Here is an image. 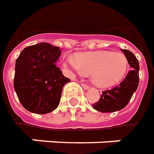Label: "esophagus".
I'll return each mask as SVG.
<instances>
[{"mask_svg": "<svg viewBox=\"0 0 154 154\" xmlns=\"http://www.w3.org/2000/svg\"><path fill=\"white\" fill-rule=\"evenodd\" d=\"M81 86H82L83 88H85V89H89V86L87 85H85V84H81Z\"/></svg>", "mask_w": 154, "mask_h": 154, "instance_id": "34e87169", "label": "esophagus"}]
</instances>
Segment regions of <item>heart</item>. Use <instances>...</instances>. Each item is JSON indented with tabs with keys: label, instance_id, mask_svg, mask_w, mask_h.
I'll return each mask as SVG.
<instances>
[{
	"label": "heart",
	"instance_id": "1",
	"mask_svg": "<svg viewBox=\"0 0 154 154\" xmlns=\"http://www.w3.org/2000/svg\"><path fill=\"white\" fill-rule=\"evenodd\" d=\"M65 65L80 75L90 74L96 85L108 87L119 83L128 68L126 56L120 52L107 51L86 52L77 57L66 56Z\"/></svg>",
	"mask_w": 154,
	"mask_h": 154
}]
</instances>
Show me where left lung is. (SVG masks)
<instances>
[{"label": "left lung", "instance_id": "1", "mask_svg": "<svg viewBox=\"0 0 154 154\" xmlns=\"http://www.w3.org/2000/svg\"><path fill=\"white\" fill-rule=\"evenodd\" d=\"M126 56L131 70L119 85L102 92L100 100L92 104L94 109L103 113H113L124 109L137 90L139 82V64L138 59L131 51L122 50Z\"/></svg>", "mask_w": 154, "mask_h": 154}]
</instances>
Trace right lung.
<instances>
[{"instance_id":"right-lung-1","label":"right lung","mask_w":154,"mask_h":154,"mask_svg":"<svg viewBox=\"0 0 154 154\" xmlns=\"http://www.w3.org/2000/svg\"><path fill=\"white\" fill-rule=\"evenodd\" d=\"M61 50L48 43L25 48L16 59L14 88L22 106L35 114H47L59 105L62 89L70 79L55 62Z\"/></svg>"}]
</instances>
